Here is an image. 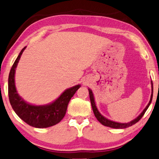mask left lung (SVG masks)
I'll return each instance as SVG.
<instances>
[{"mask_svg":"<svg viewBox=\"0 0 159 159\" xmlns=\"http://www.w3.org/2000/svg\"><path fill=\"white\" fill-rule=\"evenodd\" d=\"M151 84H152V95H151V98H150L149 103H148V105L146 106V108L144 109V111H143L142 113H140V115L138 117H137V118L134 119L133 120H132L127 123H117V122L112 121V120H108V118H105V117L101 115V114L99 113V111H98L97 106H96L95 101H94V97H93L92 91V89H90L89 88H88V90H89V93L90 101H91V103H92V107L95 117L97 118L98 120L103 125L111 127V128L124 129V128H127V127H130L132 125H134L135 123H137V122H138L139 120L142 118V116H144L145 112L147 111L148 108H149V106H150L151 103H152V97H153V82H152V81L151 82Z\"/></svg>","mask_w":159,"mask_h":159,"instance_id":"1","label":"left lung"}]
</instances>
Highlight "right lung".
<instances>
[{"label": "right lung", "mask_w": 159, "mask_h": 159, "mask_svg": "<svg viewBox=\"0 0 159 159\" xmlns=\"http://www.w3.org/2000/svg\"><path fill=\"white\" fill-rule=\"evenodd\" d=\"M26 47L23 48L15 60L8 77V97L10 103L15 113L30 126L37 128H46L60 123L66 113L67 105L80 84L70 87L53 102L46 105L36 106L30 104L18 94L15 84V70L20 57Z\"/></svg>", "instance_id": "1"}]
</instances>
